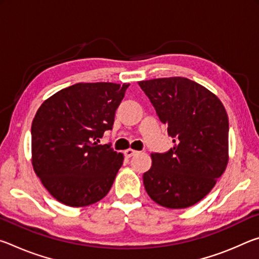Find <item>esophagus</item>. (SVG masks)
Here are the masks:
<instances>
[{"instance_id": "34e87169", "label": "esophagus", "mask_w": 259, "mask_h": 259, "mask_svg": "<svg viewBox=\"0 0 259 259\" xmlns=\"http://www.w3.org/2000/svg\"><path fill=\"white\" fill-rule=\"evenodd\" d=\"M137 153H138V151H135V150H133V148H128V150L124 151V155H125V157H131V156L137 154Z\"/></svg>"}]
</instances>
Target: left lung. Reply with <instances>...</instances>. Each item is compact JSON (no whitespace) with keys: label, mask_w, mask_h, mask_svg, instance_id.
Returning a JSON list of instances; mask_svg holds the SVG:
<instances>
[{"label":"left lung","mask_w":259,"mask_h":259,"mask_svg":"<svg viewBox=\"0 0 259 259\" xmlns=\"http://www.w3.org/2000/svg\"><path fill=\"white\" fill-rule=\"evenodd\" d=\"M138 83L174 138L169 152L151 154L152 166L143 176L145 190L162 207H192L212 190L229 163L226 109L216 95L190 78Z\"/></svg>","instance_id":"1"}]
</instances>
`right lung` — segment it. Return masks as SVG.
<instances>
[{
    "label": "right lung",
    "instance_id": "add662e5",
    "mask_svg": "<svg viewBox=\"0 0 259 259\" xmlns=\"http://www.w3.org/2000/svg\"><path fill=\"white\" fill-rule=\"evenodd\" d=\"M129 83H76L42 103L32 123V164L48 192L69 207L106 196L123 154L99 145Z\"/></svg>",
    "mask_w": 259,
    "mask_h": 259
}]
</instances>
